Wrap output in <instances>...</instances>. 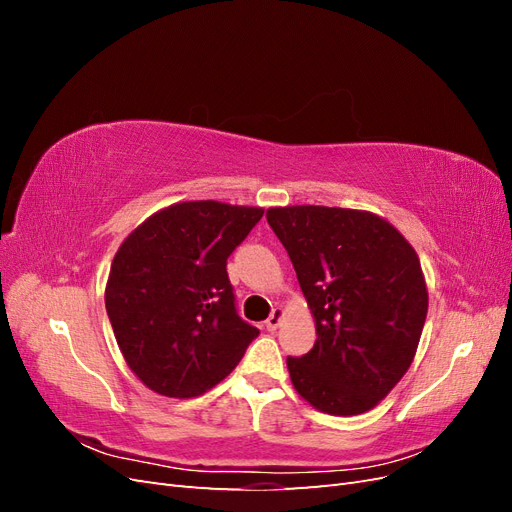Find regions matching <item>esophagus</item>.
Masks as SVG:
<instances>
[{
  "label": "esophagus",
  "mask_w": 512,
  "mask_h": 512,
  "mask_svg": "<svg viewBox=\"0 0 512 512\" xmlns=\"http://www.w3.org/2000/svg\"><path fill=\"white\" fill-rule=\"evenodd\" d=\"M282 318H284V309H282V307H273V309H271V316H269L267 322H265V327H267L269 331H275L277 327H280Z\"/></svg>",
  "instance_id": "esophagus-1"
}]
</instances>
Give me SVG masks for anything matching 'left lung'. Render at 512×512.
Returning a JSON list of instances; mask_svg holds the SVG:
<instances>
[{
	"mask_svg": "<svg viewBox=\"0 0 512 512\" xmlns=\"http://www.w3.org/2000/svg\"><path fill=\"white\" fill-rule=\"evenodd\" d=\"M267 222L316 320L314 348L286 359L294 389L327 414L371 410L404 378L427 318L414 247L369 211L273 207Z\"/></svg>",
	"mask_w": 512,
	"mask_h": 512,
	"instance_id": "obj_1",
	"label": "left lung"
}]
</instances>
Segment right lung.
<instances>
[{
    "instance_id": "right-lung-1",
    "label": "right lung",
    "mask_w": 512,
    "mask_h": 512,
    "mask_svg": "<svg viewBox=\"0 0 512 512\" xmlns=\"http://www.w3.org/2000/svg\"><path fill=\"white\" fill-rule=\"evenodd\" d=\"M262 213L218 200L177 203L121 243L106 282V314L123 359L151 391L203 395L258 335L237 314L226 260Z\"/></svg>"
}]
</instances>
